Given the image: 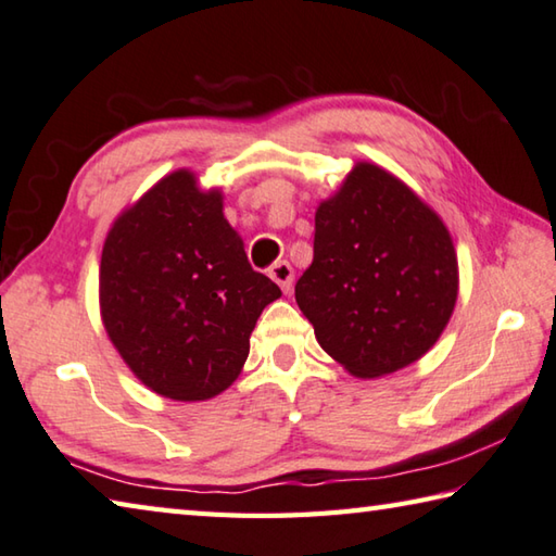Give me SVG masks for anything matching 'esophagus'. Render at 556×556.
Returning a JSON list of instances; mask_svg holds the SVG:
<instances>
[{"instance_id":"esophagus-1","label":"esophagus","mask_w":556,"mask_h":556,"mask_svg":"<svg viewBox=\"0 0 556 556\" xmlns=\"http://www.w3.org/2000/svg\"><path fill=\"white\" fill-rule=\"evenodd\" d=\"M269 277L277 281L285 294H289L291 287H294V269H291L289 262H275V265L269 267Z\"/></svg>"}]
</instances>
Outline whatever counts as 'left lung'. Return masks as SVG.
<instances>
[{
	"instance_id": "obj_1",
	"label": "left lung",
	"mask_w": 556,
	"mask_h": 556,
	"mask_svg": "<svg viewBox=\"0 0 556 556\" xmlns=\"http://www.w3.org/2000/svg\"><path fill=\"white\" fill-rule=\"evenodd\" d=\"M457 252L442 218L387 169L357 163L316 208L296 304L352 377L377 379L435 345L457 304Z\"/></svg>"
}]
</instances>
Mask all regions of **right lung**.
<instances>
[{"mask_svg":"<svg viewBox=\"0 0 556 556\" xmlns=\"http://www.w3.org/2000/svg\"><path fill=\"white\" fill-rule=\"evenodd\" d=\"M281 296L250 267L220 189L177 169L121 214L102 250L99 308L109 340L150 391L206 401L233 383L262 308Z\"/></svg>","mask_w":556,"mask_h":556,"instance_id":"add662e5","label":"right lung"}]
</instances>
